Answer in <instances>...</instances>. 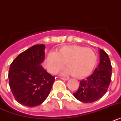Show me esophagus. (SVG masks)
Wrapping results in <instances>:
<instances>
[{
  "label": "esophagus",
  "instance_id": "esophagus-1",
  "mask_svg": "<svg viewBox=\"0 0 121 121\" xmlns=\"http://www.w3.org/2000/svg\"><path fill=\"white\" fill-rule=\"evenodd\" d=\"M60 79H61L62 80H64V81H68V80L69 79L68 78H60Z\"/></svg>",
  "mask_w": 121,
  "mask_h": 121
}]
</instances>
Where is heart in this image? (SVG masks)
I'll return each mask as SVG.
<instances>
[{"label": "heart", "mask_w": 121, "mask_h": 121, "mask_svg": "<svg viewBox=\"0 0 121 121\" xmlns=\"http://www.w3.org/2000/svg\"><path fill=\"white\" fill-rule=\"evenodd\" d=\"M96 55L93 50L79 45L64 46L58 51H50L46 57V67L50 73L55 74L67 63L68 67L60 73L62 75L73 74L76 78L88 76L96 62Z\"/></svg>", "instance_id": "obj_1"}]
</instances>
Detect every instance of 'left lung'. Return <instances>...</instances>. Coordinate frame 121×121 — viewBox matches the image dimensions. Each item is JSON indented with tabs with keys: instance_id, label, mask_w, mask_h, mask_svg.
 I'll list each match as a JSON object with an SVG mask.
<instances>
[{
	"instance_id": "obj_1",
	"label": "left lung",
	"mask_w": 121,
	"mask_h": 121,
	"mask_svg": "<svg viewBox=\"0 0 121 121\" xmlns=\"http://www.w3.org/2000/svg\"><path fill=\"white\" fill-rule=\"evenodd\" d=\"M99 64L92 74L80 81L79 89L73 96L82 102L91 103L98 100L106 93L112 78V67L108 56L99 49Z\"/></svg>"
}]
</instances>
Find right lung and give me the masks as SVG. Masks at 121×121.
I'll use <instances>...</instances> for the list:
<instances>
[{
	"label": "right lung",
	"mask_w": 121,
	"mask_h": 121,
	"mask_svg": "<svg viewBox=\"0 0 121 121\" xmlns=\"http://www.w3.org/2000/svg\"><path fill=\"white\" fill-rule=\"evenodd\" d=\"M43 44L35 45L17 56L8 72L9 87L19 104L33 107L43 103L51 91L55 78L45 70Z\"/></svg>",
	"instance_id": "1"
}]
</instances>
